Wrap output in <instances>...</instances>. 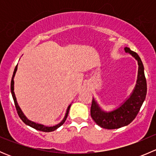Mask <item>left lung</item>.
Listing matches in <instances>:
<instances>
[{"label": "left lung", "mask_w": 156, "mask_h": 156, "mask_svg": "<svg viewBox=\"0 0 156 156\" xmlns=\"http://www.w3.org/2000/svg\"><path fill=\"white\" fill-rule=\"evenodd\" d=\"M126 53L131 54L137 60L138 76L136 87L131 96L119 108L110 112H105L97 104V102L93 99L90 108V115L93 120L101 127L106 129H117L129 125L136 118L145 100L147 91V84L144 68L140 58L136 52L130 48H125Z\"/></svg>", "instance_id": "8db88e82"}]
</instances>
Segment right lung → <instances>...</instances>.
<instances>
[{"instance_id":"add662e5","label":"right lung","mask_w":156,"mask_h":156,"mask_svg":"<svg viewBox=\"0 0 156 156\" xmlns=\"http://www.w3.org/2000/svg\"><path fill=\"white\" fill-rule=\"evenodd\" d=\"M16 70H17V66H16L15 69H14L13 75H12V80H11L10 89H11V93H12V98H13L14 104H15L16 108L17 113H18L19 116H20V119H22V121H23V122H24V123L26 124V125H29V126L33 127V128H34V129H36V130H41V131H43V132H51V131H53V130H56V129H57L58 127H60L61 125H63L64 122H65L66 120L67 116H68V115H69V108H70L71 105H69L68 108H67L66 113V115H65V117H64L63 120H62V122H60V123L58 124V125H55V126H53V127H46V126H44V125H39V124L34 123V122H31V121H29V119H27V118H26V116L24 115V114H23V112H22V110L20 109V106H19L18 103H17V102H16V98L15 94H14V91H13V90H14V81H13V78H14V76H15V74H16Z\"/></svg>"}]
</instances>
